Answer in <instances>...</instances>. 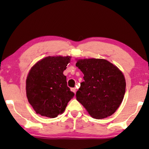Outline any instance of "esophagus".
Instances as JSON below:
<instances>
[{"mask_svg": "<svg viewBox=\"0 0 149 149\" xmlns=\"http://www.w3.org/2000/svg\"><path fill=\"white\" fill-rule=\"evenodd\" d=\"M71 91H72V92H74V93H75V91H76V88H71Z\"/></svg>", "mask_w": 149, "mask_h": 149, "instance_id": "1", "label": "esophagus"}]
</instances>
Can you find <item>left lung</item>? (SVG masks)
<instances>
[{
    "label": "left lung",
    "instance_id": "obj_1",
    "mask_svg": "<svg viewBox=\"0 0 149 149\" xmlns=\"http://www.w3.org/2000/svg\"><path fill=\"white\" fill-rule=\"evenodd\" d=\"M76 66L83 73L84 80L76 93L77 100L94 118L112 115L121 104L125 92L122 72L104 59H79Z\"/></svg>",
    "mask_w": 149,
    "mask_h": 149
}]
</instances>
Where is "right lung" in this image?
<instances>
[{"label": "right lung", "mask_w": 149, "mask_h": 149, "mask_svg": "<svg viewBox=\"0 0 149 149\" xmlns=\"http://www.w3.org/2000/svg\"><path fill=\"white\" fill-rule=\"evenodd\" d=\"M70 58V56L46 57L30 70L26 79V95L37 114L55 118L64 112L74 96L63 75Z\"/></svg>", "instance_id": "obj_1"}]
</instances>
